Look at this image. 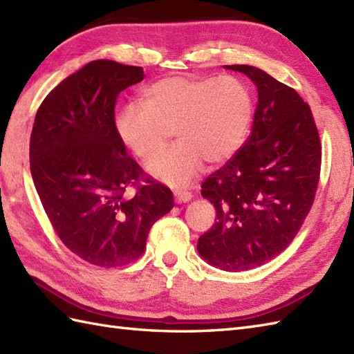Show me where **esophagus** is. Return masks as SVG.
Masks as SVG:
<instances>
[{
    "label": "esophagus",
    "mask_w": 354,
    "mask_h": 354,
    "mask_svg": "<svg viewBox=\"0 0 354 354\" xmlns=\"http://www.w3.org/2000/svg\"><path fill=\"white\" fill-rule=\"evenodd\" d=\"M175 194V201L178 204H184V202H189L193 199V194L190 192H185V190H175L173 192Z\"/></svg>",
    "instance_id": "1"
}]
</instances>
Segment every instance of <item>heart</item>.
I'll return each mask as SVG.
<instances>
[{
    "label": "heart",
    "mask_w": 354,
    "mask_h": 354,
    "mask_svg": "<svg viewBox=\"0 0 354 354\" xmlns=\"http://www.w3.org/2000/svg\"><path fill=\"white\" fill-rule=\"evenodd\" d=\"M140 104H127L114 120L115 132L131 152L147 160L175 131L179 142L147 164L152 176L184 187L204 160L222 164L236 155L252 120V97L234 76L164 77L142 89Z\"/></svg>",
    "instance_id": "1"
}]
</instances>
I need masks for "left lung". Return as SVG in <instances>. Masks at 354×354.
Instances as JSON below:
<instances>
[{"label": "left lung", "instance_id": "obj_1", "mask_svg": "<svg viewBox=\"0 0 354 354\" xmlns=\"http://www.w3.org/2000/svg\"><path fill=\"white\" fill-rule=\"evenodd\" d=\"M259 102L251 135L202 183L216 222L198 240L201 257L228 272L265 265L298 234L317 194L321 141L310 106L295 89L251 65Z\"/></svg>", "mask_w": 354, "mask_h": 354}]
</instances>
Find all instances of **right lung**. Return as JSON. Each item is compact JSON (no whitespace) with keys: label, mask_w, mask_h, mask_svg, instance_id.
<instances>
[{"label":"right lung","mask_w":354,"mask_h":354,"mask_svg":"<svg viewBox=\"0 0 354 354\" xmlns=\"http://www.w3.org/2000/svg\"><path fill=\"white\" fill-rule=\"evenodd\" d=\"M142 79L141 66L93 61L50 91L35 117L36 192L62 243L95 266L137 260L152 225L175 205L169 187L142 171L115 132L118 94ZM129 186L133 198L124 194Z\"/></svg>","instance_id":"right-lung-1"}]
</instances>
